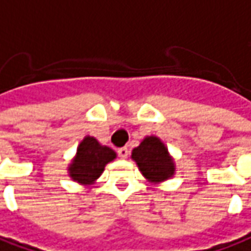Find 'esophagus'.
<instances>
[{
	"mask_svg": "<svg viewBox=\"0 0 251 251\" xmlns=\"http://www.w3.org/2000/svg\"><path fill=\"white\" fill-rule=\"evenodd\" d=\"M118 155H119L122 160L127 158V155H129V150H127V147H121V149H118Z\"/></svg>",
	"mask_w": 251,
	"mask_h": 251,
	"instance_id": "obj_1",
	"label": "esophagus"
}]
</instances>
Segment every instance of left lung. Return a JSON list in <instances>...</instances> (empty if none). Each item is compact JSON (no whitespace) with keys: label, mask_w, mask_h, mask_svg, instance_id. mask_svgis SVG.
Listing matches in <instances>:
<instances>
[{"label":"left lung","mask_w":251,"mask_h":251,"mask_svg":"<svg viewBox=\"0 0 251 251\" xmlns=\"http://www.w3.org/2000/svg\"><path fill=\"white\" fill-rule=\"evenodd\" d=\"M132 160L149 182L160 183L175 174V162L157 136H147L132 151Z\"/></svg>","instance_id":"8db88e82"}]
</instances>
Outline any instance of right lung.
Masks as SVG:
<instances>
[{
    "mask_svg": "<svg viewBox=\"0 0 251 251\" xmlns=\"http://www.w3.org/2000/svg\"><path fill=\"white\" fill-rule=\"evenodd\" d=\"M117 158V152L107 146H101L97 139L86 136L72 162L68 167L69 176L80 185H93L104 172L105 165Z\"/></svg>",
    "mask_w": 251,
    "mask_h": 251,
    "instance_id": "1",
    "label": "right lung"
}]
</instances>
